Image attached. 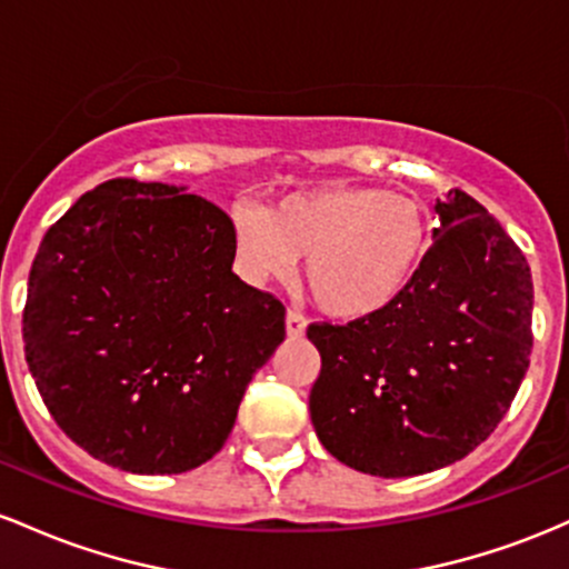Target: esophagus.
Instances as JSON below:
<instances>
[{"mask_svg":"<svg viewBox=\"0 0 569 569\" xmlns=\"http://www.w3.org/2000/svg\"><path fill=\"white\" fill-rule=\"evenodd\" d=\"M284 328H287V338H301L306 333V319L298 315V311H287Z\"/></svg>","mask_w":569,"mask_h":569,"instance_id":"34e87169","label":"esophagus"}]
</instances>
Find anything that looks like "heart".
<instances>
[{
    "label": "heart",
    "mask_w": 569,
    "mask_h": 569,
    "mask_svg": "<svg viewBox=\"0 0 569 569\" xmlns=\"http://www.w3.org/2000/svg\"><path fill=\"white\" fill-rule=\"evenodd\" d=\"M233 239L247 277H284L303 258L301 282L325 315H379L411 287L430 252L425 209L385 188L325 184L271 209H233Z\"/></svg>",
    "instance_id": "heart-1"
}]
</instances>
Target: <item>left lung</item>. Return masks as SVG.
<instances>
[{
  "mask_svg": "<svg viewBox=\"0 0 569 569\" xmlns=\"http://www.w3.org/2000/svg\"><path fill=\"white\" fill-rule=\"evenodd\" d=\"M411 287L347 325H309L322 368L309 411L338 462L422 476L481 446L519 392L532 352V273L476 199L449 190Z\"/></svg>",
  "mask_w": 569,
  "mask_h": 569,
  "instance_id": "left-lung-1",
  "label": "left lung"
}]
</instances>
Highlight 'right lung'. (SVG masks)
<instances>
[{
	"label": "right lung",
	"mask_w": 569,
	"mask_h": 569,
	"mask_svg": "<svg viewBox=\"0 0 569 569\" xmlns=\"http://www.w3.org/2000/svg\"><path fill=\"white\" fill-rule=\"evenodd\" d=\"M231 217L163 182L110 180L48 228L23 352L88 455L142 476L212 459L284 341V306L231 271Z\"/></svg>",
	"instance_id": "right-lung-1"
}]
</instances>
